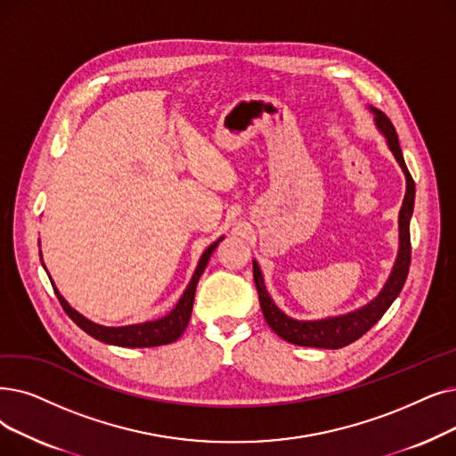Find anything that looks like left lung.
<instances>
[{"label":"left lung","instance_id":"left-lung-1","mask_svg":"<svg viewBox=\"0 0 456 456\" xmlns=\"http://www.w3.org/2000/svg\"><path fill=\"white\" fill-rule=\"evenodd\" d=\"M376 125H379L380 132L386 135L387 145L393 152V156L397 158V162L401 164L404 175H406V195L403 201V208L399 214V239H401V248H399V256L397 263L393 266V272L389 275V280L382 292L376 296V298L367 304L365 307L343 314V316H335V319H324V321H313V322H304V321H294L285 313L275 307L272 302L270 294L266 292V287L263 283V275L259 270V265L253 261V280L256 292H259V302L261 309L265 314V321L268 326L280 335L281 339L298 345V346H313V348H343L355 339H360L363 333H367L376 322H379L384 313L389 309L393 300L397 298L399 292L404 287L406 275L410 270V256H411V244H410V217L413 212V197H415V183L411 179V175L404 164L403 151L399 145V135L397 130H395L393 123L384 115L382 111H376Z\"/></svg>","mask_w":456,"mask_h":456}]
</instances>
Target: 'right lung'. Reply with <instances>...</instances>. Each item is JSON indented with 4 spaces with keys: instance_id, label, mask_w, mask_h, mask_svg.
<instances>
[{
    "instance_id": "1",
    "label": "right lung",
    "mask_w": 456,
    "mask_h": 456,
    "mask_svg": "<svg viewBox=\"0 0 456 456\" xmlns=\"http://www.w3.org/2000/svg\"><path fill=\"white\" fill-rule=\"evenodd\" d=\"M222 240V239H220ZM217 240V242H220ZM217 242H214L212 246H208L201 256L200 265L195 268V273L191 277V281L188 285V289L184 290L183 298L179 300V304L175 305V309L164 316L160 321H152V322H145V324H134V326H123V328H106V326H98L91 321H87L86 316H82L77 311H74L61 294L55 290V296L59 304L65 309V313L70 316V319L80 326L86 333H89L91 338L108 343V345H115V346H126V348H145V346H160V345H169L173 341H176L183 335V331L186 330L190 316H191V309H193V296H195V287L200 283V277L205 272V266L208 265L210 255L214 251V248L217 246Z\"/></svg>"
}]
</instances>
